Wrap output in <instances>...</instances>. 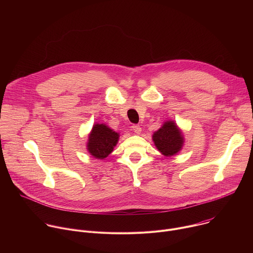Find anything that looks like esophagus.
<instances>
[{
  "mask_svg": "<svg viewBox=\"0 0 253 253\" xmlns=\"http://www.w3.org/2000/svg\"><path fill=\"white\" fill-rule=\"evenodd\" d=\"M132 130L134 131V133L140 134L141 131H142V128H141L139 125H133V126H132Z\"/></svg>",
  "mask_w": 253,
  "mask_h": 253,
  "instance_id": "obj_1",
  "label": "esophagus"
}]
</instances>
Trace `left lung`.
Returning a JSON list of instances; mask_svg holds the SVG:
<instances>
[{"instance_id": "1", "label": "left lung", "mask_w": 253, "mask_h": 253, "mask_svg": "<svg viewBox=\"0 0 253 253\" xmlns=\"http://www.w3.org/2000/svg\"><path fill=\"white\" fill-rule=\"evenodd\" d=\"M152 140L158 151L166 156L177 155L184 145L183 133L173 120H167L153 133Z\"/></svg>"}]
</instances>
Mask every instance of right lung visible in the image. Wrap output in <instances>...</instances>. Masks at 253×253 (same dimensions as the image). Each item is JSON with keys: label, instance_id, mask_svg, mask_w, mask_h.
Returning a JSON list of instances; mask_svg holds the SVG:
<instances>
[{"label": "right lung", "instance_id": "1", "mask_svg": "<svg viewBox=\"0 0 253 253\" xmlns=\"http://www.w3.org/2000/svg\"><path fill=\"white\" fill-rule=\"evenodd\" d=\"M120 134L104 123L93 125L88 135L87 151L96 159H105L111 154L119 141Z\"/></svg>", "mask_w": 253, "mask_h": 253}]
</instances>
